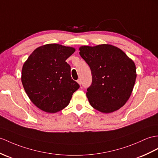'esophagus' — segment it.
Listing matches in <instances>:
<instances>
[{"label":"esophagus","instance_id":"esophagus-1","mask_svg":"<svg viewBox=\"0 0 158 158\" xmlns=\"http://www.w3.org/2000/svg\"><path fill=\"white\" fill-rule=\"evenodd\" d=\"M77 82H78L80 85H81V80L80 79H78V80H77Z\"/></svg>","mask_w":158,"mask_h":158}]
</instances>
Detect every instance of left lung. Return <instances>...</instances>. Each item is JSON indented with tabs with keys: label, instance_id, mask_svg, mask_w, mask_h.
Listing matches in <instances>:
<instances>
[{
	"label": "left lung",
	"instance_id": "1",
	"mask_svg": "<svg viewBox=\"0 0 158 158\" xmlns=\"http://www.w3.org/2000/svg\"><path fill=\"white\" fill-rule=\"evenodd\" d=\"M79 49L91 70L92 81L86 92L90 105L103 113L121 108L129 100L135 82L133 61L112 45H84Z\"/></svg>",
	"mask_w": 158,
	"mask_h": 158
}]
</instances>
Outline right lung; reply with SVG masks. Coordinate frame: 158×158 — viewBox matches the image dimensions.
I'll return each instance as SVG.
<instances>
[{"label": "right lung", "instance_id": "obj_1", "mask_svg": "<svg viewBox=\"0 0 158 158\" xmlns=\"http://www.w3.org/2000/svg\"><path fill=\"white\" fill-rule=\"evenodd\" d=\"M75 52L72 47L50 44L40 46L24 63L21 82L31 102L46 113H55L70 103L80 86L70 76L66 60Z\"/></svg>", "mask_w": 158, "mask_h": 158}]
</instances>
